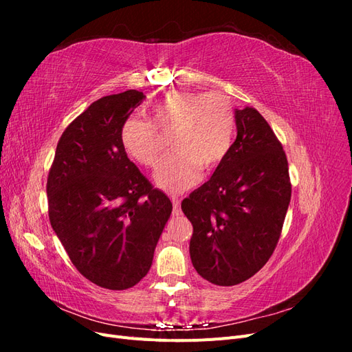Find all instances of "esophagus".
Wrapping results in <instances>:
<instances>
[{"instance_id":"obj_1","label":"esophagus","mask_w":352,"mask_h":352,"mask_svg":"<svg viewBox=\"0 0 352 352\" xmlns=\"http://www.w3.org/2000/svg\"><path fill=\"white\" fill-rule=\"evenodd\" d=\"M170 199H172V202H173V216H179L180 212V198L179 197H176V195H172L170 197Z\"/></svg>"}]
</instances>
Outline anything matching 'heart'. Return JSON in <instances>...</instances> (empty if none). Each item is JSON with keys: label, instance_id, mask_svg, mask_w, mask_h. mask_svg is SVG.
I'll return each instance as SVG.
<instances>
[{"label": "heart", "instance_id": "1", "mask_svg": "<svg viewBox=\"0 0 352 352\" xmlns=\"http://www.w3.org/2000/svg\"><path fill=\"white\" fill-rule=\"evenodd\" d=\"M170 135L167 155L155 172V182L170 192L192 186L199 170L217 168L230 151L235 133V113L226 95L176 89L160 98L150 110V120L127 119L120 132L126 153L135 162L154 167L164 151L163 138Z\"/></svg>", "mask_w": 352, "mask_h": 352}]
</instances>
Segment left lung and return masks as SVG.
<instances>
[{"mask_svg": "<svg viewBox=\"0 0 352 352\" xmlns=\"http://www.w3.org/2000/svg\"><path fill=\"white\" fill-rule=\"evenodd\" d=\"M238 135L206 182L182 201L192 223L189 254L201 278L233 286L257 273L279 242L291 201L280 141L252 107L235 111Z\"/></svg>", "mask_w": 352, "mask_h": 352, "instance_id": "1", "label": "left lung"}]
</instances>
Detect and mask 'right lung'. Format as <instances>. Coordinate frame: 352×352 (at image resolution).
<instances>
[{"instance_id":"1","label":"right lung","mask_w":352,"mask_h":352,"mask_svg":"<svg viewBox=\"0 0 352 352\" xmlns=\"http://www.w3.org/2000/svg\"><path fill=\"white\" fill-rule=\"evenodd\" d=\"M144 100L129 89L92 102L63 132L47 180L50 221L69 258L111 291L145 278L173 208L120 140L123 123Z\"/></svg>"}]
</instances>
